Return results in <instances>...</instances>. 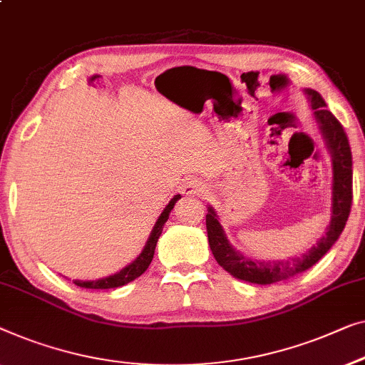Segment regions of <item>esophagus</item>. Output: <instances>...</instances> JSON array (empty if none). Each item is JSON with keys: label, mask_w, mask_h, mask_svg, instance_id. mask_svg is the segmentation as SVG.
Segmentation results:
<instances>
[{"label": "esophagus", "mask_w": 365, "mask_h": 365, "mask_svg": "<svg viewBox=\"0 0 365 365\" xmlns=\"http://www.w3.org/2000/svg\"><path fill=\"white\" fill-rule=\"evenodd\" d=\"M182 192L186 195H202L207 194V186L204 182L197 181V179H191L182 184Z\"/></svg>", "instance_id": "1"}]
</instances>
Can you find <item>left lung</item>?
I'll use <instances>...</instances> for the list:
<instances>
[{"label": "left lung", "mask_w": 365, "mask_h": 365, "mask_svg": "<svg viewBox=\"0 0 365 365\" xmlns=\"http://www.w3.org/2000/svg\"><path fill=\"white\" fill-rule=\"evenodd\" d=\"M311 108L314 110V117L318 121L321 133L326 141L327 150L332 156V209L331 222L327 225L326 235L316 242L301 257L288 258V260H252L237 252L222 229L217 214L212 207H207L205 225L210 250L214 258L225 272L234 274L235 278L248 283L272 284L289 277H294L301 272L308 270L323 258L334 242L344 230L347 217H349L352 205V153L349 140L342 125L326 107L324 98L316 91L306 88Z\"/></svg>", "instance_id": "left-lung-1"}]
</instances>
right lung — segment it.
<instances>
[{
  "mask_svg": "<svg viewBox=\"0 0 365 365\" xmlns=\"http://www.w3.org/2000/svg\"><path fill=\"white\" fill-rule=\"evenodd\" d=\"M179 199H181V195L178 194L170 200V204L166 205L160 217H158L155 227H153L150 239H148L143 252H141L140 255L130 263V265H126L123 270H120L115 274H110V277H105V278H100V279H92V282H82V279H76L73 283H76L77 287H81V288L108 289V288L123 287V284L133 282L135 278H138L140 274H143L146 272V268L150 267V263L153 260V255H155V248H156V244H158V239H160V235L163 232V225L166 224V220H168V217H170V212L173 210L174 204H176Z\"/></svg>",
  "mask_w": 365,
  "mask_h": 365,
  "instance_id": "add662e5",
  "label": "right lung"
}]
</instances>
